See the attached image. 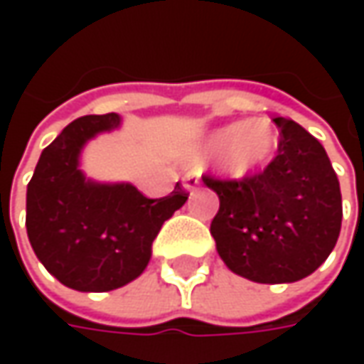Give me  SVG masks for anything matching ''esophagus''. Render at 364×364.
Returning a JSON list of instances; mask_svg holds the SVG:
<instances>
[{
    "label": "esophagus",
    "instance_id": "1",
    "mask_svg": "<svg viewBox=\"0 0 364 364\" xmlns=\"http://www.w3.org/2000/svg\"><path fill=\"white\" fill-rule=\"evenodd\" d=\"M200 184V172L198 170H190L188 174L184 176V188L194 190Z\"/></svg>",
    "mask_w": 364,
    "mask_h": 364
}]
</instances>
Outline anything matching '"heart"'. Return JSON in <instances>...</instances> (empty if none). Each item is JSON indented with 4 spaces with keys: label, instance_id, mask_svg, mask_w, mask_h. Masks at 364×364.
I'll list each match as a JSON object with an SVG mask.
<instances>
[{
    "label": "heart",
    "instance_id": "obj_1",
    "mask_svg": "<svg viewBox=\"0 0 364 364\" xmlns=\"http://www.w3.org/2000/svg\"><path fill=\"white\" fill-rule=\"evenodd\" d=\"M277 147V133L267 121H239L215 132L204 144V151L218 156L227 151L225 161L232 174H249L269 160Z\"/></svg>",
    "mask_w": 364,
    "mask_h": 364
}]
</instances>
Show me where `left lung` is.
Returning a JSON list of instances; mask_svg holds the SVG:
<instances>
[{
    "instance_id": "8db88e82",
    "label": "left lung",
    "mask_w": 364,
    "mask_h": 364,
    "mask_svg": "<svg viewBox=\"0 0 364 364\" xmlns=\"http://www.w3.org/2000/svg\"><path fill=\"white\" fill-rule=\"evenodd\" d=\"M277 156L241 180L203 176L218 194L210 223L227 267L257 284H287L314 273L341 235L343 196L326 149L296 121L273 117Z\"/></svg>"
}]
</instances>
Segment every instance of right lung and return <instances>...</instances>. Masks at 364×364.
<instances>
[{
  "label": "right lung",
  "mask_w": 364,
  "mask_h": 364,
  "mask_svg": "<svg viewBox=\"0 0 364 364\" xmlns=\"http://www.w3.org/2000/svg\"><path fill=\"white\" fill-rule=\"evenodd\" d=\"M119 125L115 113L68 123L36 164L26 196V229L36 257L60 284L78 291H109L146 269L164 220L188 200L178 182L164 198L132 184H92L78 154L95 133Z\"/></svg>",
  "instance_id": "1"
}]
</instances>
